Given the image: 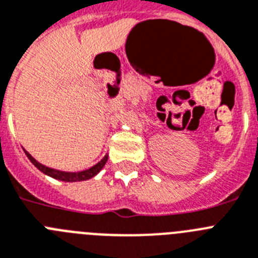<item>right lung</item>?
Returning <instances> with one entry per match:
<instances>
[{
    "mask_svg": "<svg viewBox=\"0 0 258 258\" xmlns=\"http://www.w3.org/2000/svg\"><path fill=\"white\" fill-rule=\"evenodd\" d=\"M26 154L27 157L30 158L31 162H32L33 165L40 170V171H42L44 174H46V175L51 176V178L58 179V180H63V182H80V180H88V179L93 178L96 174L100 172V170L105 166V163H106L107 161V156H105L100 162L96 163L95 166L89 167V169L84 170V171L66 172V171H59V170H54V169H50V167L44 166V165H41L40 162H37V161H36L35 158L28 153V152H26Z\"/></svg>",
    "mask_w": 258,
    "mask_h": 258,
    "instance_id": "1",
    "label": "right lung"
}]
</instances>
